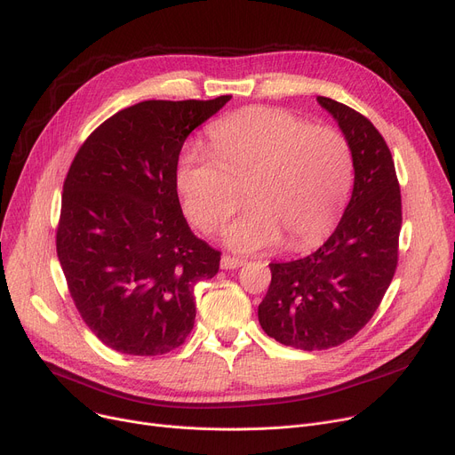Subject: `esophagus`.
Returning <instances> with one entry per match:
<instances>
[{
	"instance_id": "obj_1",
	"label": "esophagus",
	"mask_w": 455,
	"mask_h": 455,
	"mask_svg": "<svg viewBox=\"0 0 455 455\" xmlns=\"http://www.w3.org/2000/svg\"><path fill=\"white\" fill-rule=\"evenodd\" d=\"M245 264L243 259H240V258H232V256H223L221 258V269H237V267H242Z\"/></svg>"
}]
</instances>
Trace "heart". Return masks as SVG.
<instances>
[{
	"instance_id": "obj_1",
	"label": "heart",
	"mask_w": 455,
	"mask_h": 455,
	"mask_svg": "<svg viewBox=\"0 0 455 455\" xmlns=\"http://www.w3.org/2000/svg\"><path fill=\"white\" fill-rule=\"evenodd\" d=\"M212 149L188 146L177 188L188 218L218 230L242 204L251 206L223 232L237 252L278 245L302 251L333 228L354 184V155L336 129L314 127L280 108H251L210 131Z\"/></svg>"
}]
</instances>
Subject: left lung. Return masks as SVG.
<instances>
[{
	"mask_svg": "<svg viewBox=\"0 0 455 455\" xmlns=\"http://www.w3.org/2000/svg\"><path fill=\"white\" fill-rule=\"evenodd\" d=\"M354 155V188L343 218L309 256L269 264L271 283L258 306L269 338L300 350L352 339L374 315L395 276L402 201L386 140L354 108L317 98Z\"/></svg>",
	"mask_w": 455,
	"mask_h": 455,
	"instance_id": "1",
	"label": "left lung"
}]
</instances>
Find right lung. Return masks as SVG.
<instances>
[{"instance_id": "1", "label": "right lung", "mask_w": 455, "mask_h": 455, "mask_svg": "<svg viewBox=\"0 0 455 455\" xmlns=\"http://www.w3.org/2000/svg\"><path fill=\"white\" fill-rule=\"evenodd\" d=\"M228 101L153 100L119 110L69 165L57 256L83 321L117 352L180 347L196 323V283L220 271L221 252L182 215L177 164L189 132Z\"/></svg>"}]
</instances>
